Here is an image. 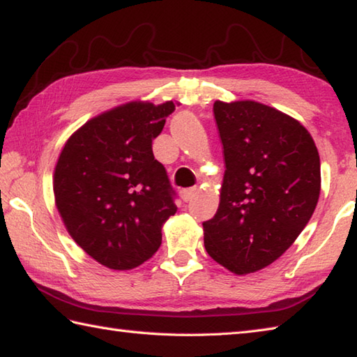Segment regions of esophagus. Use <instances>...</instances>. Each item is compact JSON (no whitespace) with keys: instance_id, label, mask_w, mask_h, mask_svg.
Instances as JSON below:
<instances>
[{"instance_id":"obj_1","label":"esophagus","mask_w":357,"mask_h":357,"mask_svg":"<svg viewBox=\"0 0 357 357\" xmlns=\"http://www.w3.org/2000/svg\"><path fill=\"white\" fill-rule=\"evenodd\" d=\"M196 190H198V188L196 187H190V188H184V190H181L179 192V195H181V199H183L184 202H188L190 201L193 196L196 195Z\"/></svg>"}]
</instances>
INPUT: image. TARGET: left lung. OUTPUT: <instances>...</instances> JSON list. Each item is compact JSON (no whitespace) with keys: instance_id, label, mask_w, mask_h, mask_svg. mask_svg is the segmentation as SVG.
I'll use <instances>...</instances> for the list:
<instances>
[{"instance_id":"8db88e82","label":"left lung","mask_w":357,"mask_h":357,"mask_svg":"<svg viewBox=\"0 0 357 357\" xmlns=\"http://www.w3.org/2000/svg\"><path fill=\"white\" fill-rule=\"evenodd\" d=\"M225 161L221 202L202 222L204 245L236 275L267 267L305 229L321 193L312 135L255 101L213 104Z\"/></svg>"}]
</instances>
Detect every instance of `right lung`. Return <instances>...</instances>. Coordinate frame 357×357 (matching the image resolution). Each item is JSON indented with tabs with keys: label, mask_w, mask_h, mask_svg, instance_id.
Wrapping results in <instances>:
<instances>
[{
	"label": "right lung",
	"mask_w": 357,
	"mask_h": 357,
	"mask_svg": "<svg viewBox=\"0 0 357 357\" xmlns=\"http://www.w3.org/2000/svg\"><path fill=\"white\" fill-rule=\"evenodd\" d=\"M174 112L128 102L90 119L59 155L53 192L75 242L113 270H130L153 256L161 227L176 213L174 193L151 142Z\"/></svg>",
	"instance_id": "right-lung-1"
}]
</instances>
